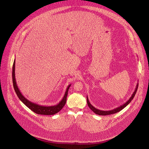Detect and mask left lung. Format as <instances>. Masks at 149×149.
<instances>
[{
  "label": "left lung",
  "instance_id": "8db88e82",
  "mask_svg": "<svg viewBox=\"0 0 149 149\" xmlns=\"http://www.w3.org/2000/svg\"><path fill=\"white\" fill-rule=\"evenodd\" d=\"M138 86H139V83H137V86H136V87L135 88V90L133 92V94L132 95V96L130 97V98H129V100L128 101H127L124 104H122L121 105H120V107H118L113 110H109V111H103V110H98L96 108H95L94 106H93L91 105V104L89 100H88V97L87 96V104L88 105V107H90V109L94 112L96 114H98V115H100V116H107V115H110V114H114V113H116L117 112H119L121 110H123L124 107H125L126 106L128 105L131 101L133 99L134 97L135 96V94L137 92V88H138Z\"/></svg>",
  "mask_w": 149,
  "mask_h": 149
}]
</instances>
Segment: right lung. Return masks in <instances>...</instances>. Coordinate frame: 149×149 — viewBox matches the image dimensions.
Here are the masks:
<instances>
[{
  "label": "right lung",
  "mask_w": 149,
  "mask_h": 149,
  "mask_svg": "<svg viewBox=\"0 0 149 149\" xmlns=\"http://www.w3.org/2000/svg\"><path fill=\"white\" fill-rule=\"evenodd\" d=\"M12 81L13 84V87L15 89V91L18 97V98L20 99V100L22 101L26 106L31 109L32 111H33L34 113L38 114H41V115H54L56 113H58L65 105L66 101H67V97L68 95V90L71 86V84H70L67 88L66 91L65 93L64 96L63 97L61 101L57 104L55 105H51V106H44L41 105L34 102H32L26 99L22 94L20 93L16 81L15 79V59L14 60L13 65V70H12Z\"/></svg>",
  "instance_id": "right-lung-1"
}]
</instances>
